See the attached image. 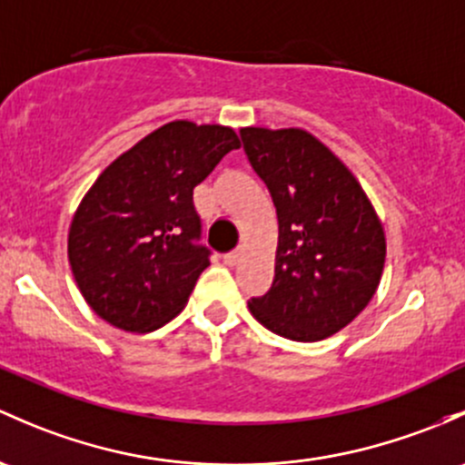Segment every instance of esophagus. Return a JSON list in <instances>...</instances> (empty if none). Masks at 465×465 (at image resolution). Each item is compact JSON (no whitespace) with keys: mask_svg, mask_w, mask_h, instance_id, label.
Instances as JSON below:
<instances>
[{"mask_svg":"<svg viewBox=\"0 0 465 465\" xmlns=\"http://www.w3.org/2000/svg\"><path fill=\"white\" fill-rule=\"evenodd\" d=\"M241 258H242V247H236V249H232L229 253H224V262H227V265H236Z\"/></svg>","mask_w":465,"mask_h":465,"instance_id":"34e87169","label":"esophagus"}]
</instances>
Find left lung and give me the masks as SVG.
<instances>
[{
  "mask_svg": "<svg viewBox=\"0 0 465 465\" xmlns=\"http://www.w3.org/2000/svg\"><path fill=\"white\" fill-rule=\"evenodd\" d=\"M249 164L278 216L276 270L253 319L285 339L314 343L351 322L379 287L385 236L348 167L302 129L241 131Z\"/></svg>",
  "mask_w": 465,
  "mask_h": 465,
  "instance_id": "8db88e82",
  "label": "left lung"
}]
</instances>
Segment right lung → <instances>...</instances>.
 <instances>
[{"mask_svg":"<svg viewBox=\"0 0 465 465\" xmlns=\"http://www.w3.org/2000/svg\"><path fill=\"white\" fill-rule=\"evenodd\" d=\"M241 140L229 126L169 122L100 173L68 232V261L91 310L126 331L173 319L212 249L193 187Z\"/></svg>","mask_w":465,"mask_h":465,"instance_id":"obj_1","label":"right lung"}]
</instances>
